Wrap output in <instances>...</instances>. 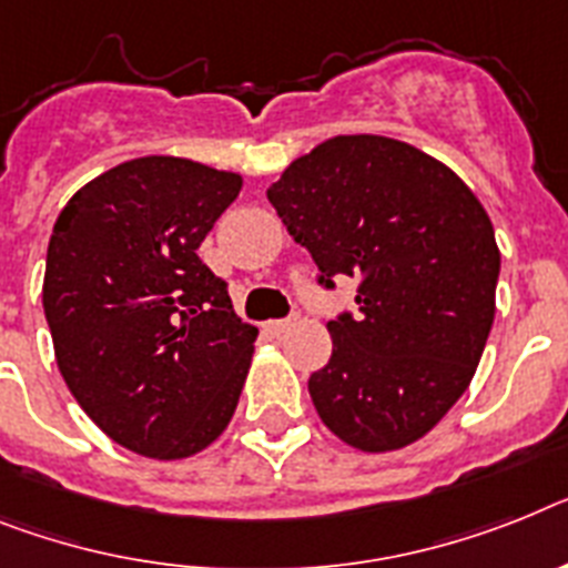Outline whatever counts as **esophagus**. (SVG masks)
Returning a JSON list of instances; mask_svg holds the SVG:
<instances>
[{
    "label": "esophagus",
    "instance_id": "esophagus-1",
    "mask_svg": "<svg viewBox=\"0 0 568 568\" xmlns=\"http://www.w3.org/2000/svg\"><path fill=\"white\" fill-rule=\"evenodd\" d=\"M294 323V317H280V321H268L265 323V332L268 335H283V332H288Z\"/></svg>",
    "mask_w": 568,
    "mask_h": 568
}]
</instances>
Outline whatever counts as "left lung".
Wrapping results in <instances>:
<instances>
[{
    "label": "left lung",
    "instance_id": "1",
    "mask_svg": "<svg viewBox=\"0 0 568 568\" xmlns=\"http://www.w3.org/2000/svg\"><path fill=\"white\" fill-rule=\"evenodd\" d=\"M317 285L357 280L355 312L328 321L332 357L308 378L328 430L384 454L459 402L494 323L499 251L468 184L416 146L337 135L268 190Z\"/></svg>",
    "mask_w": 568,
    "mask_h": 568
}]
</instances>
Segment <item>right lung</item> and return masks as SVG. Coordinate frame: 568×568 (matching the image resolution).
<instances>
[{
  "label": "right lung",
  "mask_w": 568,
  "mask_h": 568,
  "mask_svg": "<svg viewBox=\"0 0 568 568\" xmlns=\"http://www.w3.org/2000/svg\"><path fill=\"white\" fill-rule=\"evenodd\" d=\"M240 187V175L146 155L57 216L42 283L57 366L100 430L141 456L199 454L240 402L256 328L195 254Z\"/></svg>",
  "instance_id": "right-lung-1"
}]
</instances>
